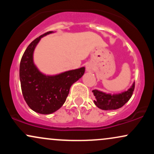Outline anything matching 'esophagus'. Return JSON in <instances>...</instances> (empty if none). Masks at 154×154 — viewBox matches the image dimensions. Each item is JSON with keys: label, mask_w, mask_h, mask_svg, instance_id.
Masks as SVG:
<instances>
[{"label": "esophagus", "mask_w": 154, "mask_h": 154, "mask_svg": "<svg viewBox=\"0 0 154 154\" xmlns=\"http://www.w3.org/2000/svg\"><path fill=\"white\" fill-rule=\"evenodd\" d=\"M86 69H87L88 72H91L93 70V66H91V64H88L86 66Z\"/></svg>", "instance_id": "34e87169"}]
</instances>
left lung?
Returning a JSON list of instances; mask_svg holds the SVG:
<instances>
[{
  "label": "left lung",
  "mask_w": 154,
  "mask_h": 154,
  "mask_svg": "<svg viewBox=\"0 0 154 154\" xmlns=\"http://www.w3.org/2000/svg\"><path fill=\"white\" fill-rule=\"evenodd\" d=\"M134 90H135V82L132 84V87L130 89L120 94H106L101 91L93 90V95L95 97L94 103L102 110H115L122 107L130 99Z\"/></svg>",
  "instance_id": "8db88e82"
}]
</instances>
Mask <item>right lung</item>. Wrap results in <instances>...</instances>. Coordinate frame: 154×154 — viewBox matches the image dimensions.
Returning <instances> with one entry per match:
<instances>
[{"mask_svg": "<svg viewBox=\"0 0 154 154\" xmlns=\"http://www.w3.org/2000/svg\"><path fill=\"white\" fill-rule=\"evenodd\" d=\"M53 32L40 35L28 45L19 66L22 95L29 107L35 112L49 114L60 109L68 96L72 85L85 73V67L55 76H45L33 63V51L40 38Z\"/></svg>", "mask_w": 154, "mask_h": 154, "instance_id": "add662e5", "label": "right lung"}]
</instances>
